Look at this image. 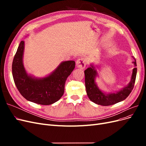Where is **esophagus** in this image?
Wrapping results in <instances>:
<instances>
[{
  "label": "esophagus",
  "mask_w": 146,
  "mask_h": 146,
  "mask_svg": "<svg viewBox=\"0 0 146 146\" xmlns=\"http://www.w3.org/2000/svg\"><path fill=\"white\" fill-rule=\"evenodd\" d=\"M86 58H79L78 60H77V62H76V64L77 68H80V69H84L85 68V66L86 65Z\"/></svg>",
  "instance_id": "34e87169"
}]
</instances>
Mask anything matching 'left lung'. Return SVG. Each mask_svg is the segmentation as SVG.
<instances>
[{
    "label": "left lung",
    "instance_id": "1",
    "mask_svg": "<svg viewBox=\"0 0 146 146\" xmlns=\"http://www.w3.org/2000/svg\"><path fill=\"white\" fill-rule=\"evenodd\" d=\"M133 58L134 59L133 63L136 66V60L134 57ZM136 72L137 68H135L133 69L131 81L126 87L122 88L121 90L117 91L116 93L105 94L99 90L96 85L95 78L97 76V71L94 66L91 64V67H89L85 70V87L88 98L94 103L102 106L114 105L125 100L133 89Z\"/></svg>",
    "mask_w": 146,
    "mask_h": 146
}]
</instances>
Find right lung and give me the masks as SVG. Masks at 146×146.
Segmentation results:
<instances>
[{
	"label": "right lung",
	"mask_w": 146,
	"mask_h": 146,
	"mask_svg": "<svg viewBox=\"0 0 146 146\" xmlns=\"http://www.w3.org/2000/svg\"><path fill=\"white\" fill-rule=\"evenodd\" d=\"M24 41H22L12 63V74L21 94L29 101L40 105H51L64 94L66 79L75 68L74 61L61 63L55 71L42 78H34L26 72L23 65Z\"/></svg>",
	"instance_id": "right-lung-1"
}]
</instances>
